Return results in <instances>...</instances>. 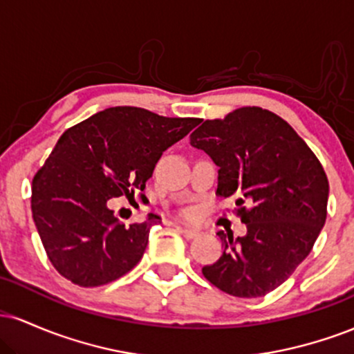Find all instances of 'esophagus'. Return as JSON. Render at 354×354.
I'll return each mask as SVG.
<instances>
[{
    "instance_id": "obj_1",
    "label": "esophagus",
    "mask_w": 354,
    "mask_h": 354,
    "mask_svg": "<svg viewBox=\"0 0 354 354\" xmlns=\"http://www.w3.org/2000/svg\"><path fill=\"white\" fill-rule=\"evenodd\" d=\"M178 231L185 236L186 239H193L196 236H200V231L198 230H193V228H183V226H178Z\"/></svg>"
}]
</instances>
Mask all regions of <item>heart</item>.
<instances>
[{
	"label": "heart",
	"mask_w": 354,
	"mask_h": 354,
	"mask_svg": "<svg viewBox=\"0 0 354 354\" xmlns=\"http://www.w3.org/2000/svg\"><path fill=\"white\" fill-rule=\"evenodd\" d=\"M193 214H194L193 211H186V213H185V216H186V218H193Z\"/></svg>",
	"instance_id": "b5f03b06"
}]
</instances>
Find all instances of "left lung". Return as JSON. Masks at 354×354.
Here are the masks:
<instances>
[{"mask_svg": "<svg viewBox=\"0 0 354 354\" xmlns=\"http://www.w3.org/2000/svg\"><path fill=\"white\" fill-rule=\"evenodd\" d=\"M189 141L219 168L216 194L233 198L248 230L236 239L218 231L225 251L203 274L238 298L265 296L313 250L326 221V173L283 118L258 106L206 120Z\"/></svg>", "mask_w": 354, "mask_h": 354, "instance_id": "obj_1", "label": "left lung"}]
</instances>
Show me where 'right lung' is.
I'll return each mask as SVG.
<instances>
[{
  "mask_svg": "<svg viewBox=\"0 0 354 354\" xmlns=\"http://www.w3.org/2000/svg\"><path fill=\"white\" fill-rule=\"evenodd\" d=\"M200 123V118L115 106L61 135L31 186L36 230L61 276L93 288L115 281L140 263L160 216L148 214L146 221L124 226L109 200H129L143 191L163 151Z\"/></svg>",
  "mask_w": 354,
  "mask_h": 354,
  "instance_id": "add662e5",
  "label": "right lung"
}]
</instances>
